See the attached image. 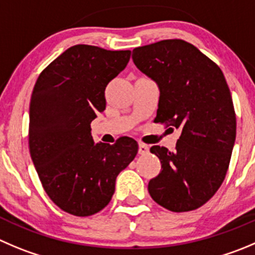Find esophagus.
<instances>
[{
    "mask_svg": "<svg viewBox=\"0 0 255 255\" xmlns=\"http://www.w3.org/2000/svg\"><path fill=\"white\" fill-rule=\"evenodd\" d=\"M147 152H149V145L140 142V144H139V154L140 155H146Z\"/></svg>",
    "mask_w": 255,
    "mask_h": 255,
    "instance_id": "esophagus-1",
    "label": "esophagus"
}]
</instances>
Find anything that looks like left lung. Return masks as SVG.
<instances>
[{
	"label": "left lung",
	"instance_id": "1",
	"mask_svg": "<svg viewBox=\"0 0 255 255\" xmlns=\"http://www.w3.org/2000/svg\"><path fill=\"white\" fill-rule=\"evenodd\" d=\"M132 61L159 87L155 121L181 129L174 151L150 149L161 162L147 185L150 196L171 212L196 209L220 188L234 146L237 120L224 75L183 40L134 48Z\"/></svg>",
	"mask_w": 255,
	"mask_h": 255
}]
</instances>
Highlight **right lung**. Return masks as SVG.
Wrapping results in <instances>:
<instances>
[{
	"label": "right lung",
	"mask_w": 255,
	"mask_h": 255,
	"mask_svg": "<svg viewBox=\"0 0 255 255\" xmlns=\"http://www.w3.org/2000/svg\"><path fill=\"white\" fill-rule=\"evenodd\" d=\"M131 51L89 45L67 48L40 74L30 103L31 159L46 194L60 209L89 217L110 203L119 174L137 142H95L91 121L106 108L105 89L126 67Z\"/></svg>",
	"instance_id": "add662e5"
}]
</instances>
